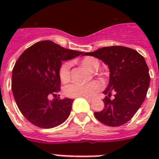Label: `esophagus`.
Listing matches in <instances>:
<instances>
[{
    "label": "esophagus",
    "instance_id": "34e87169",
    "mask_svg": "<svg viewBox=\"0 0 159 159\" xmlns=\"http://www.w3.org/2000/svg\"><path fill=\"white\" fill-rule=\"evenodd\" d=\"M85 98H86V99H87V101H88V102H92V99H91V98H88V97H85Z\"/></svg>",
    "mask_w": 159,
    "mask_h": 159
}]
</instances>
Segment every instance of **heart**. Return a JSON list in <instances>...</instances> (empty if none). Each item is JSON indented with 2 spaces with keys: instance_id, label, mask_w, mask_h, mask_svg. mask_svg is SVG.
Masks as SVG:
<instances>
[{
  "instance_id": "1",
  "label": "heart",
  "mask_w": 159,
  "mask_h": 159,
  "mask_svg": "<svg viewBox=\"0 0 159 159\" xmlns=\"http://www.w3.org/2000/svg\"><path fill=\"white\" fill-rule=\"evenodd\" d=\"M81 64L88 69L94 71L99 67V62L94 57H87L81 60ZM70 62H64L59 68V77L62 82H67L70 80ZM102 88L101 82L93 81L86 84L73 83L67 86L64 90L66 96L68 97H92Z\"/></svg>"
}]
</instances>
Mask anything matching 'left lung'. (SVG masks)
<instances>
[{
	"instance_id": "8db88e82",
	"label": "left lung",
	"mask_w": 159,
	"mask_h": 159,
	"mask_svg": "<svg viewBox=\"0 0 159 159\" xmlns=\"http://www.w3.org/2000/svg\"><path fill=\"white\" fill-rule=\"evenodd\" d=\"M102 60L110 69L104 109L95 117L106 125L120 126L130 120L144 102L150 76L144 57L134 49L124 46L103 47L85 53ZM114 94L113 98L111 95Z\"/></svg>"
}]
</instances>
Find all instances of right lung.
<instances>
[{
  "label": "right lung",
  "mask_w": 159,
  "mask_h": 159,
  "mask_svg": "<svg viewBox=\"0 0 159 159\" xmlns=\"http://www.w3.org/2000/svg\"><path fill=\"white\" fill-rule=\"evenodd\" d=\"M79 55L84 53L44 40L30 46L19 57L12 70L11 89L19 110L34 125L53 128L69 116L73 100L57 97L49 101L48 97H56L60 91L62 61Z\"/></svg>",
  "instance_id": "1"
}]
</instances>
